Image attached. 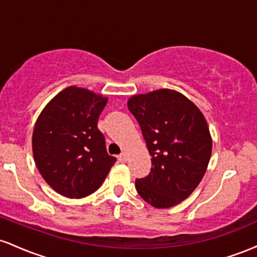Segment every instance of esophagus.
<instances>
[{
  "label": "esophagus",
  "mask_w": 257,
  "mask_h": 257,
  "mask_svg": "<svg viewBox=\"0 0 257 257\" xmlns=\"http://www.w3.org/2000/svg\"><path fill=\"white\" fill-rule=\"evenodd\" d=\"M126 159H128V156H126L125 152H122L118 156V161L120 162V163H124V162H126Z\"/></svg>",
  "instance_id": "esophagus-1"
}]
</instances>
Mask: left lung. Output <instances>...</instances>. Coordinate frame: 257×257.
I'll use <instances>...</instances> for the list:
<instances>
[{"instance_id":"left-lung-1","label":"left lung","mask_w":257,"mask_h":257,"mask_svg":"<svg viewBox=\"0 0 257 257\" xmlns=\"http://www.w3.org/2000/svg\"><path fill=\"white\" fill-rule=\"evenodd\" d=\"M152 159L151 172L135 180L139 196L155 208H170L193 192L211 156L202 112L182 94L158 89L129 99Z\"/></svg>"}]
</instances>
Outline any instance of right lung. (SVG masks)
Returning <instances> with one entry per match:
<instances>
[{
    "label": "right lung",
    "instance_id": "add662e5",
    "mask_svg": "<svg viewBox=\"0 0 257 257\" xmlns=\"http://www.w3.org/2000/svg\"><path fill=\"white\" fill-rule=\"evenodd\" d=\"M107 98L69 87L43 108L32 134V151L41 175L54 191L83 198L101 186L116 158L106 151L98 119Z\"/></svg>",
    "mask_w": 257,
    "mask_h": 257
}]
</instances>
